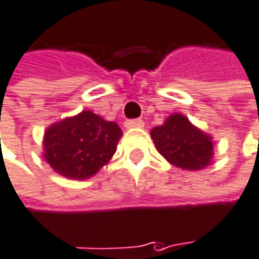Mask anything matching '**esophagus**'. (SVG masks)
<instances>
[{
  "mask_svg": "<svg viewBox=\"0 0 259 259\" xmlns=\"http://www.w3.org/2000/svg\"><path fill=\"white\" fill-rule=\"evenodd\" d=\"M126 129H141L144 127V121L142 120H129L126 121Z\"/></svg>",
  "mask_w": 259,
  "mask_h": 259,
  "instance_id": "obj_1",
  "label": "esophagus"
}]
</instances>
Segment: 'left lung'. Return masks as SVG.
I'll list each match as a JSON object with an SVG mask.
<instances>
[{
	"label": "left lung",
	"instance_id": "1",
	"mask_svg": "<svg viewBox=\"0 0 259 259\" xmlns=\"http://www.w3.org/2000/svg\"><path fill=\"white\" fill-rule=\"evenodd\" d=\"M157 151L170 164L184 170H201L212 163V136L196 127L184 114L169 115L151 130Z\"/></svg>",
	"mask_w": 259,
	"mask_h": 259
}]
</instances>
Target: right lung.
<instances>
[{"label":"right lung","instance_id":"add662e5","mask_svg":"<svg viewBox=\"0 0 259 259\" xmlns=\"http://www.w3.org/2000/svg\"><path fill=\"white\" fill-rule=\"evenodd\" d=\"M121 136L123 132L115 121L81 111L46 129L42 157L62 177L89 179L112 158Z\"/></svg>","mask_w":259,"mask_h":259}]
</instances>
